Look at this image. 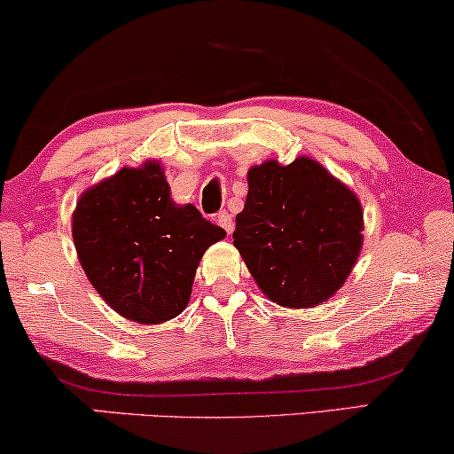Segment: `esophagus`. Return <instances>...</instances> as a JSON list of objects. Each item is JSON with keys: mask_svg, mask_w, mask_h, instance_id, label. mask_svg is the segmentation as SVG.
I'll use <instances>...</instances> for the list:
<instances>
[{"mask_svg": "<svg viewBox=\"0 0 454 454\" xmlns=\"http://www.w3.org/2000/svg\"><path fill=\"white\" fill-rule=\"evenodd\" d=\"M216 223H218V225H221L223 229H225L227 233L233 231V218H231V215H229V212H218Z\"/></svg>", "mask_w": 454, "mask_h": 454, "instance_id": "34e87169", "label": "esophagus"}]
</instances>
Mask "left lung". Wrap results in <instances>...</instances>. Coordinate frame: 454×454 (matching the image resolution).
Segmentation results:
<instances>
[{"label": "left lung", "instance_id": "8db88e82", "mask_svg": "<svg viewBox=\"0 0 454 454\" xmlns=\"http://www.w3.org/2000/svg\"><path fill=\"white\" fill-rule=\"evenodd\" d=\"M357 195L320 161L267 160L248 170L233 246L256 286L288 309L316 307L343 286L364 244Z\"/></svg>", "mask_w": 454, "mask_h": 454}]
</instances>
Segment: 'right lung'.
<instances>
[{"mask_svg":"<svg viewBox=\"0 0 454 454\" xmlns=\"http://www.w3.org/2000/svg\"><path fill=\"white\" fill-rule=\"evenodd\" d=\"M77 259L111 309L138 324L172 320L192 299L206 250L227 236L193 204L178 206L158 160L88 187L71 218Z\"/></svg>","mask_w":454,"mask_h":454,"instance_id":"add662e5","label":"right lung"}]
</instances>
